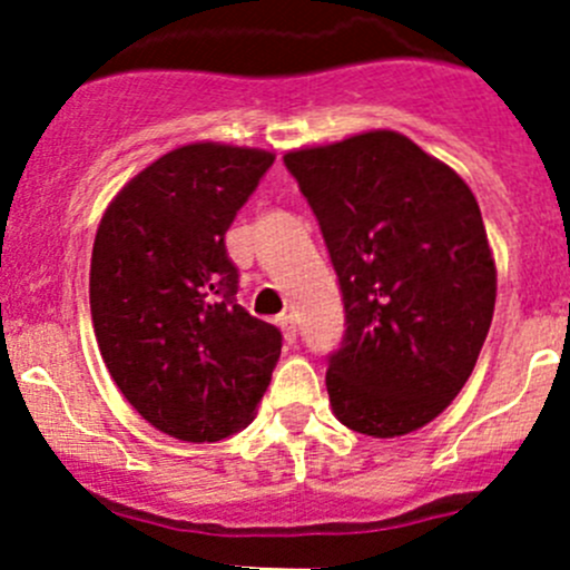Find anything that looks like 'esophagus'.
Masks as SVG:
<instances>
[{"mask_svg":"<svg viewBox=\"0 0 570 570\" xmlns=\"http://www.w3.org/2000/svg\"><path fill=\"white\" fill-rule=\"evenodd\" d=\"M275 323L281 325V331H284V336L289 342H295V334H297V323H295V314H281Z\"/></svg>","mask_w":570,"mask_h":570,"instance_id":"34e87169","label":"esophagus"}]
</instances>
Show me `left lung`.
<instances>
[{"mask_svg": "<svg viewBox=\"0 0 570 570\" xmlns=\"http://www.w3.org/2000/svg\"><path fill=\"white\" fill-rule=\"evenodd\" d=\"M345 301L331 409L367 438L432 423L465 386L495 308V258L471 186L395 130L284 156Z\"/></svg>", "mask_w": 570, "mask_h": 570, "instance_id": "obj_1", "label": "left lung"}]
</instances>
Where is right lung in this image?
I'll return each instance as SVG.
<instances>
[{
    "mask_svg": "<svg viewBox=\"0 0 570 570\" xmlns=\"http://www.w3.org/2000/svg\"><path fill=\"white\" fill-rule=\"evenodd\" d=\"M275 156L195 141L127 180L99 219L91 320L110 379L158 432L217 443L267 392L281 331L236 303L225 230Z\"/></svg>",
    "mask_w": 570,
    "mask_h": 570,
    "instance_id": "1",
    "label": "right lung"
}]
</instances>
